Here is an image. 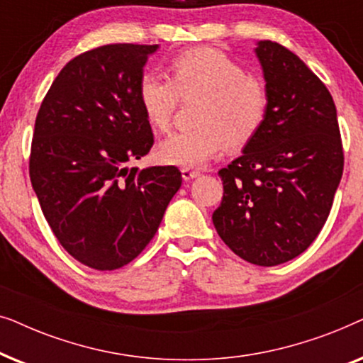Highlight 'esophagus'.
Listing matches in <instances>:
<instances>
[{
    "label": "esophagus",
    "mask_w": 363,
    "mask_h": 363,
    "mask_svg": "<svg viewBox=\"0 0 363 363\" xmlns=\"http://www.w3.org/2000/svg\"><path fill=\"white\" fill-rule=\"evenodd\" d=\"M198 175H200V172H198V170H193V168H188V167L182 168L183 180H193V178H196Z\"/></svg>",
    "instance_id": "34e87169"
}]
</instances>
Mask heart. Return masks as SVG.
Segmentation results:
<instances>
[{"label":"heart","instance_id":"obj_1","mask_svg":"<svg viewBox=\"0 0 363 363\" xmlns=\"http://www.w3.org/2000/svg\"><path fill=\"white\" fill-rule=\"evenodd\" d=\"M170 81L155 72L138 82V102L147 122L167 132L180 97L200 96L193 121L198 125L172 133L158 147L162 162L200 167L228 143L245 147L259 133L267 112V92L259 79L215 49H188L168 64Z\"/></svg>","mask_w":363,"mask_h":363}]
</instances>
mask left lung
I'll return each instance as SVG.
<instances>
[{
    "label": "left lung",
    "instance_id": "obj_1",
    "mask_svg": "<svg viewBox=\"0 0 363 363\" xmlns=\"http://www.w3.org/2000/svg\"><path fill=\"white\" fill-rule=\"evenodd\" d=\"M266 79L261 130L218 175L213 225L251 264L277 266L304 252L329 216L344 172L335 104L325 84L274 41L256 48Z\"/></svg>",
    "mask_w": 363,
    "mask_h": 363
}]
</instances>
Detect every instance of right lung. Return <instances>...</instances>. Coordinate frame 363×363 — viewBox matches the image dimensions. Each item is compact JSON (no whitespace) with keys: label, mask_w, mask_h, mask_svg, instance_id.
<instances>
[{"label":"right lung","mask_w":363,"mask_h":363,"mask_svg":"<svg viewBox=\"0 0 363 363\" xmlns=\"http://www.w3.org/2000/svg\"><path fill=\"white\" fill-rule=\"evenodd\" d=\"M157 44H106L71 59L39 107L29 177L54 236L74 259L113 271L152 241L182 186L177 167L128 168L153 133L138 102Z\"/></svg>","instance_id":"right-lung-1"}]
</instances>
